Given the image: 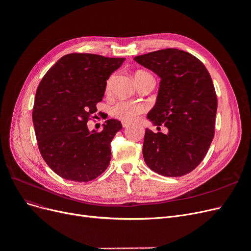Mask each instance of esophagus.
Listing matches in <instances>:
<instances>
[{
  "instance_id": "1",
  "label": "esophagus",
  "mask_w": 251,
  "mask_h": 251,
  "mask_svg": "<svg viewBox=\"0 0 251 251\" xmlns=\"http://www.w3.org/2000/svg\"><path fill=\"white\" fill-rule=\"evenodd\" d=\"M121 125H123V126H124V127H126V126H130V123H127V121L123 120V121H121Z\"/></svg>"
}]
</instances>
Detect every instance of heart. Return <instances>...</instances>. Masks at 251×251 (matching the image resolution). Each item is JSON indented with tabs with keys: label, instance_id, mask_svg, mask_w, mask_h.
Instances as JSON below:
<instances>
[{
	"label": "heart",
	"instance_id": "1",
	"mask_svg": "<svg viewBox=\"0 0 251 251\" xmlns=\"http://www.w3.org/2000/svg\"><path fill=\"white\" fill-rule=\"evenodd\" d=\"M138 73H147L143 71L136 72ZM146 111V108L142 104H136L127 101H120L112 108V115L125 121H134L138 118V115Z\"/></svg>",
	"mask_w": 251,
	"mask_h": 251
}]
</instances>
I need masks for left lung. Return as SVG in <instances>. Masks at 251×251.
I'll return each mask as SVG.
<instances>
[{
    "label": "left lung",
    "mask_w": 251,
    "mask_h": 251,
    "mask_svg": "<svg viewBox=\"0 0 251 251\" xmlns=\"http://www.w3.org/2000/svg\"><path fill=\"white\" fill-rule=\"evenodd\" d=\"M160 77L155 105L148 119L168 127V134L146 128L142 154L155 173L181 177L206 155L215 135L217 96L202 62L179 49H163L134 58Z\"/></svg>",
    "instance_id": "obj_1"
}]
</instances>
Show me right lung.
Listing matches in <instances>:
<instances>
[{
  "label": "right lung",
  "instance_id": "right-lung-1",
  "mask_svg": "<svg viewBox=\"0 0 251 251\" xmlns=\"http://www.w3.org/2000/svg\"><path fill=\"white\" fill-rule=\"evenodd\" d=\"M125 60L71 53L41 80L32 112L35 136L44 160L62 178L88 182L109 166L110 143L123 128L121 123L108 119L100 132L89 131L87 123L102 100L110 75Z\"/></svg>",
  "mask_w": 251,
  "mask_h": 251
}]
</instances>
